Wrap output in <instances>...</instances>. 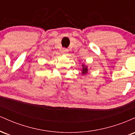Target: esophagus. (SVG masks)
Segmentation results:
<instances>
[{
    "label": "esophagus",
    "instance_id": "1",
    "mask_svg": "<svg viewBox=\"0 0 135 135\" xmlns=\"http://www.w3.org/2000/svg\"><path fill=\"white\" fill-rule=\"evenodd\" d=\"M68 51V49H66V48H63L62 49V52H63V53H65V52H66Z\"/></svg>",
    "mask_w": 135,
    "mask_h": 135
}]
</instances>
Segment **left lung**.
I'll return each mask as SVG.
<instances>
[{"label":"left lung","mask_w":135,"mask_h":135,"mask_svg":"<svg viewBox=\"0 0 135 135\" xmlns=\"http://www.w3.org/2000/svg\"><path fill=\"white\" fill-rule=\"evenodd\" d=\"M88 72V69L87 67H84L83 66V71H82V73H83V74H86Z\"/></svg>","instance_id":"1"}]
</instances>
